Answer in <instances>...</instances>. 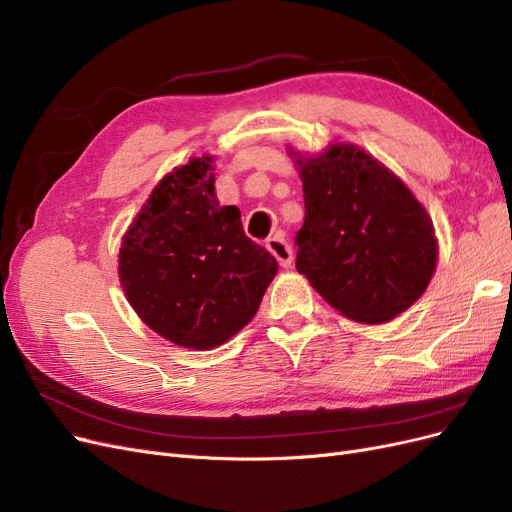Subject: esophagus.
I'll return each instance as SVG.
<instances>
[{
  "label": "esophagus",
  "instance_id": "esophagus-1",
  "mask_svg": "<svg viewBox=\"0 0 512 512\" xmlns=\"http://www.w3.org/2000/svg\"><path fill=\"white\" fill-rule=\"evenodd\" d=\"M267 250L277 258V262H280L284 269H288L292 265V247L288 245L282 232H277L275 237L267 239Z\"/></svg>",
  "mask_w": 512,
  "mask_h": 512
}]
</instances>
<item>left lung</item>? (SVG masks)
<instances>
[{
  "label": "left lung",
  "mask_w": 512,
  "mask_h": 512,
  "mask_svg": "<svg viewBox=\"0 0 512 512\" xmlns=\"http://www.w3.org/2000/svg\"><path fill=\"white\" fill-rule=\"evenodd\" d=\"M305 220L297 271L339 314L378 324L425 292L438 260L423 205L389 168L352 145L297 158Z\"/></svg>",
  "instance_id": "obj_1"
}]
</instances>
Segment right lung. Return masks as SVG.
Instances as JSON below:
<instances>
[{"mask_svg": "<svg viewBox=\"0 0 512 512\" xmlns=\"http://www.w3.org/2000/svg\"><path fill=\"white\" fill-rule=\"evenodd\" d=\"M211 158L166 175L119 250L121 286L145 324L183 348L211 350L250 322L277 273L245 235L237 207H222Z\"/></svg>", "mask_w": 512, "mask_h": 512, "instance_id": "obj_1", "label": "right lung"}]
</instances>
